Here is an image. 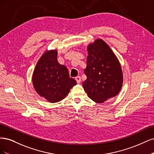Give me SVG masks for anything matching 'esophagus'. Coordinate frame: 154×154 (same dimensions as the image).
I'll list each match as a JSON object with an SVG mask.
<instances>
[{
  "instance_id": "esophagus-1",
  "label": "esophagus",
  "mask_w": 154,
  "mask_h": 154,
  "mask_svg": "<svg viewBox=\"0 0 154 154\" xmlns=\"http://www.w3.org/2000/svg\"><path fill=\"white\" fill-rule=\"evenodd\" d=\"M75 80H76L77 83H80V82H81V77L80 76H76L75 78Z\"/></svg>"
}]
</instances>
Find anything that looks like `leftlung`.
Here are the masks:
<instances>
[{
	"label": "left lung",
	"instance_id": "1",
	"mask_svg": "<svg viewBox=\"0 0 154 154\" xmlns=\"http://www.w3.org/2000/svg\"><path fill=\"white\" fill-rule=\"evenodd\" d=\"M87 79L83 87L94 101L102 103L118 94L122 89L123 76L117 57L109 45L100 38L87 46Z\"/></svg>",
	"mask_w": 154,
	"mask_h": 154
}]
</instances>
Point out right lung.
<instances>
[{"label": "right lung", "mask_w": 154, "mask_h": 154, "mask_svg": "<svg viewBox=\"0 0 154 154\" xmlns=\"http://www.w3.org/2000/svg\"><path fill=\"white\" fill-rule=\"evenodd\" d=\"M57 49L47 51L37 62L32 76L36 92L51 103L66 97L76 82L70 78L67 68L57 60Z\"/></svg>", "instance_id": "1"}]
</instances>
